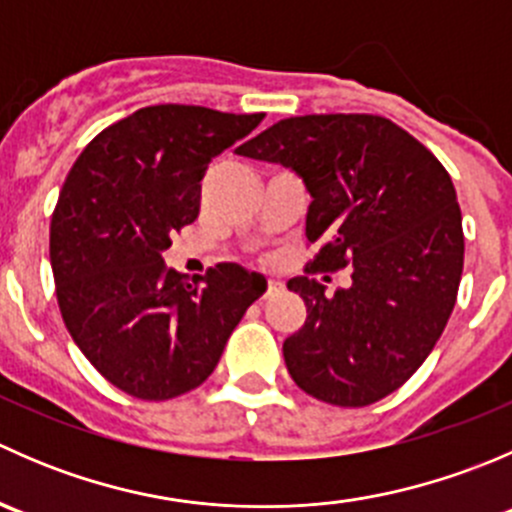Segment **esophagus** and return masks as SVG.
I'll list each match as a JSON object with an SVG mask.
<instances>
[{
	"instance_id": "esophagus-1",
	"label": "esophagus",
	"mask_w": 512,
	"mask_h": 512,
	"mask_svg": "<svg viewBox=\"0 0 512 512\" xmlns=\"http://www.w3.org/2000/svg\"><path fill=\"white\" fill-rule=\"evenodd\" d=\"M277 292H282V282H277V280H267V287H265V299H267V297H272V294H277Z\"/></svg>"
}]
</instances>
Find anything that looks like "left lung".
Masks as SVG:
<instances>
[{
  "mask_svg": "<svg viewBox=\"0 0 512 512\" xmlns=\"http://www.w3.org/2000/svg\"><path fill=\"white\" fill-rule=\"evenodd\" d=\"M237 153L297 170L312 195L304 235L317 252L287 282L307 304L282 347L294 384L344 409L404 386L436 347L461 285V208L441 160L374 113L282 118ZM347 266L353 285L324 295L316 275Z\"/></svg>",
  "mask_w": 512,
  "mask_h": 512,
  "instance_id": "obj_1",
  "label": "left lung"
}]
</instances>
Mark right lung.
Here are the masks:
<instances>
[{
	"label": "right lung",
	"instance_id": "add662e5",
	"mask_svg": "<svg viewBox=\"0 0 512 512\" xmlns=\"http://www.w3.org/2000/svg\"><path fill=\"white\" fill-rule=\"evenodd\" d=\"M262 118L183 103L138 108L103 128L66 175L49 230L61 317L98 374L133 399L198 389L265 294L267 282L237 265L188 282L160 257L198 218L210 160Z\"/></svg>",
	"mask_w": 512,
	"mask_h": 512
}]
</instances>
